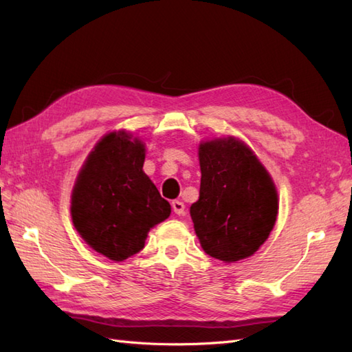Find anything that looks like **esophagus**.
Instances as JSON below:
<instances>
[{
    "label": "esophagus",
    "mask_w": 352,
    "mask_h": 352,
    "mask_svg": "<svg viewBox=\"0 0 352 352\" xmlns=\"http://www.w3.org/2000/svg\"><path fill=\"white\" fill-rule=\"evenodd\" d=\"M172 210H174L177 214H184V210H186V207H184V203H182V201H178V199H175V201H172Z\"/></svg>",
    "instance_id": "34e87169"
}]
</instances>
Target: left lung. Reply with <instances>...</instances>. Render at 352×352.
<instances>
[{"label":"left lung","instance_id":"8db88e82","mask_svg":"<svg viewBox=\"0 0 352 352\" xmlns=\"http://www.w3.org/2000/svg\"><path fill=\"white\" fill-rule=\"evenodd\" d=\"M199 199L190 206L206 254L226 263L252 256L271 234L278 195L252 149L233 136L199 144Z\"/></svg>","mask_w":352,"mask_h":352}]
</instances>
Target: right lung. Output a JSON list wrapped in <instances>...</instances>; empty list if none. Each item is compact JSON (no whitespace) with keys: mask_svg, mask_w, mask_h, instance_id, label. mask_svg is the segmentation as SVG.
<instances>
[{"mask_svg":"<svg viewBox=\"0 0 352 352\" xmlns=\"http://www.w3.org/2000/svg\"><path fill=\"white\" fill-rule=\"evenodd\" d=\"M145 145L126 131L106 134L87 155L71 197L72 223L85 242L113 261L145 245L148 231L170 214L144 168Z\"/></svg>","mask_w":352,"mask_h":352,"instance_id":"right-lung-1","label":"right lung"}]
</instances>
